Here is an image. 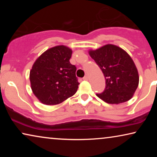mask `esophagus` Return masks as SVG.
Instances as JSON below:
<instances>
[{
	"label": "esophagus",
	"mask_w": 157,
	"mask_h": 157,
	"mask_svg": "<svg viewBox=\"0 0 157 157\" xmlns=\"http://www.w3.org/2000/svg\"><path fill=\"white\" fill-rule=\"evenodd\" d=\"M83 80H85V81H87V80H89V78H88L87 76H85L83 78Z\"/></svg>",
	"instance_id": "obj_1"
}]
</instances>
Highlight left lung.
Masks as SVG:
<instances>
[{"instance_id":"left-lung-1","label":"left lung","mask_w":157,"mask_h":157,"mask_svg":"<svg viewBox=\"0 0 157 157\" xmlns=\"http://www.w3.org/2000/svg\"><path fill=\"white\" fill-rule=\"evenodd\" d=\"M89 55L101 69L106 79L104 91L96 96L111 104L130 100L139 81L138 71L130 56L112 44L89 51Z\"/></svg>"}]
</instances>
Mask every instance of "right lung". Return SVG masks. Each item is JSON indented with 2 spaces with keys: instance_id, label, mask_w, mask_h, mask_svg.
<instances>
[{
  "instance_id": "1",
  "label": "right lung",
  "mask_w": 157,
  "mask_h": 157,
  "mask_svg": "<svg viewBox=\"0 0 157 157\" xmlns=\"http://www.w3.org/2000/svg\"><path fill=\"white\" fill-rule=\"evenodd\" d=\"M72 51L57 46L42 53L30 71L31 89L43 104H61L76 94L79 83L76 67L70 63Z\"/></svg>"
}]
</instances>
